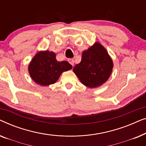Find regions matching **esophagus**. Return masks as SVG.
<instances>
[{
    "mask_svg": "<svg viewBox=\"0 0 146 146\" xmlns=\"http://www.w3.org/2000/svg\"><path fill=\"white\" fill-rule=\"evenodd\" d=\"M68 62L71 65H72V66L74 65V59L70 58V59L68 60Z\"/></svg>",
    "mask_w": 146,
    "mask_h": 146,
    "instance_id": "esophagus-1",
    "label": "esophagus"
}]
</instances>
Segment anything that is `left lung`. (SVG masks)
<instances>
[{"label": "left lung", "mask_w": 146, "mask_h": 146, "mask_svg": "<svg viewBox=\"0 0 146 146\" xmlns=\"http://www.w3.org/2000/svg\"><path fill=\"white\" fill-rule=\"evenodd\" d=\"M113 62L104 47L99 42L83 52L82 60L73 68L80 80L90 88L105 83L112 71Z\"/></svg>", "instance_id": "left-lung-1"}]
</instances>
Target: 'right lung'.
Here are the masks:
<instances>
[{
  "instance_id": "add662e5",
  "label": "right lung",
  "mask_w": 146,
  "mask_h": 146,
  "mask_svg": "<svg viewBox=\"0 0 146 146\" xmlns=\"http://www.w3.org/2000/svg\"><path fill=\"white\" fill-rule=\"evenodd\" d=\"M72 68L67 61H57L54 52L46 50L40 51L34 56L29 64V72L38 84L48 86L54 84L63 72Z\"/></svg>"
}]
</instances>
